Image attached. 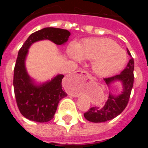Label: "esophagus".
<instances>
[{"mask_svg": "<svg viewBox=\"0 0 148 148\" xmlns=\"http://www.w3.org/2000/svg\"><path fill=\"white\" fill-rule=\"evenodd\" d=\"M77 75H82V76H87V75H88V73L86 71H78L77 72Z\"/></svg>", "mask_w": 148, "mask_h": 148, "instance_id": "34e87169", "label": "esophagus"}]
</instances>
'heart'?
Wrapping results in <instances>:
<instances>
[{
	"mask_svg": "<svg viewBox=\"0 0 148 148\" xmlns=\"http://www.w3.org/2000/svg\"><path fill=\"white\" fill-rule=\"evenodd\" d=\"M67 54L75 61L82 58L92 61V70L101 76L117 73L127 62L125 50L115 41L106 38L85 39L79 45L72 42L68 47Z\"/></svg>",
	"mask_w": 148,
	"mask_h": 148,
	"instance_id": "1",
	"label": "heart"
}]
</instances>
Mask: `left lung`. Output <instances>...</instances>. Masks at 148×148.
<instances>
[{
  "instance_id": "8db88e82",
  "label": "left lung",
  "mask_w": 148,
  "mask_h": 148,
  "mask_svg": "<svg viewBox=\"0 0 148 148\" xmlns=\"http://www.w3.org/2000/svg\"><path fill=\"white\" fill-rule=\"evenodd\" d=\"M127 52L131 58L125 70L119 75L104 78V82L108 86L112 82L116 81L121 82L123 87L122 92L119 95H113L110 93L108 101H106L103 108L92 107L87 112L84 113V118L88 121L99 123L113 119L122 113V111L127 105L134 81V61L132 58L130 51L127 49Z\"/></svg>"
}]
</instances>
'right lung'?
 Masks as SVG:
<instances>
[{
    "instance_id": "1",
    "label": "right lung",
    "mask_w": 148,
    "mask_h": 148,
    "mask_svg": "<svg viewBox=\"0 0 148 148\" xmlns=\"http://www.w3.org/2000/svg\"><path fill=\"white\" fill-rule=\"evenodd\" d=\"M66 29L47 27L31 34L18 52L14 69L13 86L17 105L27 119L47 122L53 119L60 100L67 94L62 90L64 75H57L47 82L36 85L27 73L26 57L29 47L41 40H49L56 44H64L70 37Z\"/></svg>"
}]
</instances>
